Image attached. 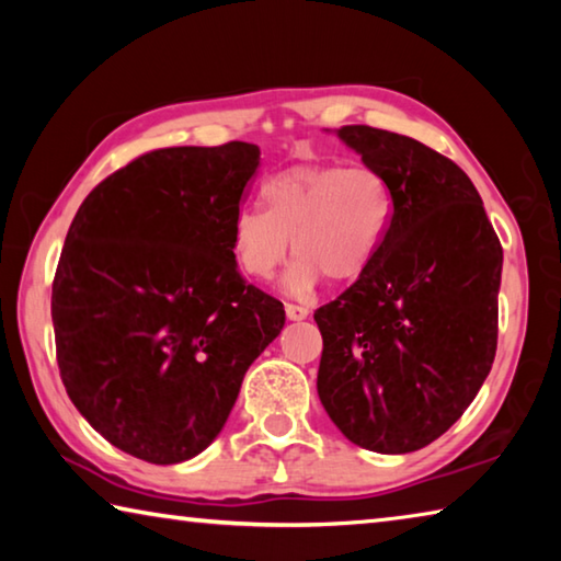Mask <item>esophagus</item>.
<instances>
[{
  "instance_id": "obj_1",
  "label": "esophagus",
  "mask_w": 561,
  "mask_h": 561,
  "mask_svg": "<svg viewBox=\"0 0 561 561\" xmlns=\"http://www.w3.org/2000/svg\"><path fill=\"white\" fill-rule=\"evenodd\" d=\"M284 311H287V319L289 321H301V319L309 317V309L297 307V304H287V307H284Z\"/></svg>"
}]
</instances>
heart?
<instances>
[{
  "label": "heart",
  "instance_id": "b5f03b06",
  "mask_svg": "<svg viewBox=\"0 0 561 561\" xmlns=\"http://www.w3.org/2000/svg\"><path fill=\"white\" fill-rule=\"evenodd\" d=\"M262 210H240L230 225L232 260L247 279L270 282L287 260L291 297L324 277L344 284L371 267L391 225V193L374 168L304 163L279 170L260 190Z\"/></svg>",
  "mask_w": 561,
  "mask_h": 561
}]
</instances>
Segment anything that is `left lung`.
<instances>
[{
  "label": "left lung",
  "instance_id": "left-lung-1",
  "mask_svg": "<svg viewBox=\"0 0 561 561\" xmlns=\"http://www.w3.org/2000/svg\"><path fill=\"white\" fill-rule=\"evenodd\" d=\"M334 133L386 180L393 210L371 267L314 311L317 391L351 443L413 453L458 421L490 374L502 247L453 160L391 130Z\"/></svg>",
  "mask_w": 561,
  "mask_h": 561
}]
</instances>
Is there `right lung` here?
Instances as JSON below:
<instances>
[{"label": "right lung", "mask_w": 561, "mask_h": 561, "mask_svg": "<svg viewBox=\"0 0 561 561\" xmlns=\"http://www.w3.org/2000/svg\"><path fill=\"white\" fill-rule=\"evenodd\" d=\"M260 148H163L103 180L66 234L51 287L71 403L111 445L156 465L225 428L284 307L242 279L230 225Z\"/></svg>", "instance_id": "1"}]
</instances>
